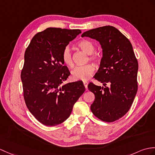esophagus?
Listing matches in <instances>:
<instances>
[{
  "label": "esophagus",
  "instance_id": "34e87169",
  "mask_svg": "<svg viewBox=\"0 0 155 155\" xmlns=\"http://www.w3.org/2000/svg\"><path fill=\"white\" fill-rule=\"evenodd\" d=\"M83 84H84V86H85V88L87 89L88 88V82H86V81H84V82H83Z\"/></svg>",
  "mask_w": 155,
  "mask_h": 155
}]
</instances>
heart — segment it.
<instances>
[{
  "label": "heart",
  "mask_w": 155,
  "mask_h": 155,
  "mask_svg": "<svg viewBox=\"0 0 155 155\" xmlns=\"http://www.w3.org/2000/svg\"><path fill=\"white\" fill-rule=\"evenodd\" d=\"M78 46L82 51H84L88 55H92L94 53L95 48L91 41L88 40H82L78 44ZM92 60L97 61L98 60V57L95 55L91 57ZM62 60L63 63L68 67H72L73 66V61L72 57L71 51L69 46H67L64 48L62 53ZM95 68L94 65L91 64H86L83 66H78L74 68L73 71H72V77L75 81H86L92 77L94 73Z\"/></svg>",
  "instance_id": "1"
}]
</instances>
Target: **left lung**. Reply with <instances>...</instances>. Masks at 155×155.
<instances>
[{"mask_svg":"<svg viewBox=\"0 0 155 155\" xmlns=\"http://www.w3.org/2000/svg\"><path fill=\"white\" fill-rule=\"evenodd\" d=\"M81 36L96 39L102 49L100 67L94 77L103 86L92 82L88 85L95 96L92 112L104 121H116L130 109L137 92L138 62L132 45L111 26L86 31Z\"/></svg>","mask_w":155,"mask_h":155,"instance_id":"left-lung-1","label":"left lung"}]
</instances>
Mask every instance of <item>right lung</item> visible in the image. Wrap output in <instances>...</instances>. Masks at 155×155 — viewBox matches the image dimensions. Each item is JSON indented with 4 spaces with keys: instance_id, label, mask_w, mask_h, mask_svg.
<instances>
[{
    "instance_id": "1",
    "label": "right lung",
    "mask_w": 155,
    "mask_h": 155,
    "mask_svg": "<svg viewBox=\"0 0 155 155\" xmlns=\"http://www.w3.org/2000/svg\"><path fill=\"white\" fill-rule=\"evenodd\" d=\"M80 30L48 28L35 34L24 54L21 73L24 100L31 114L47 126L59 125L70 116L85 91L82 81L63 84L70 75L62 53Z\"/></svg>"
}]
</instances>
